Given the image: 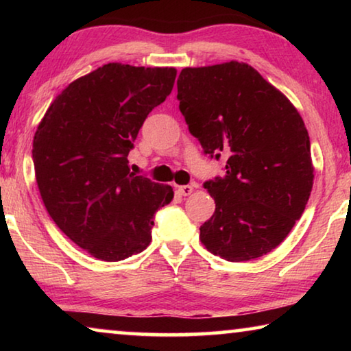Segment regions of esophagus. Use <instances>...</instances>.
I'll list each match as a JSON object with an SVG mask.
<instances>
[{
    "label": "esophagus",
    "instance_id": "esophagus-1",
    "mask_svg": "<svg viewBox=\"0 0 351 351\" xmlns=\"http://www.w3.org/2000/svg\"><path fill=\"white\" fill-rule=\"evenodd\" d=\"M192 192H193L192 186H180V187H178V193L182 195V197H187V195H190Z\"/></svg>",
    "mask_w": 351,
    "mask_h": 351
}]
</instances>
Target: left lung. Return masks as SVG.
Segmentation results:
<instances>
[{
  "instance_id": "8db88e82",
  "label": "left lung",
  "mask_w": 351,
  "mask_h": 351,
  "mask_svg": "<svg viewBox=\"0 0 351 351\" xmlns=\"http://www.w3.org/2000/svg\"><path fill=\"white\" fill-rule=\"evenodd\" d=\"M180 111L224 175L204 182L215 212L199 228L206 249L228 261L271 252L302 217L313 189L310 136L294 105L246 63L184 68Z\"/></svg>"
}]
</instances>
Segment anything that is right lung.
Here are the masks:
<instances>
[{
	"label": "right lung",
	"instance_id": "1",
	"mask_svg": "<svg viewBox=\"0 0 351 351\" xmlns=\"http://www.w3.org/2000/svg\"><path fill=\"white\" fill-rule=\"evenodd\" d=\"M175 68L104 64L64 88L34 136L35 178L62 232L93 257L125 260L152 241L173 189L128 167L142 123L173 90Z\"/></svg>",
	"mask_w": 351,
	"mask_h": 351
}]
</instances>
